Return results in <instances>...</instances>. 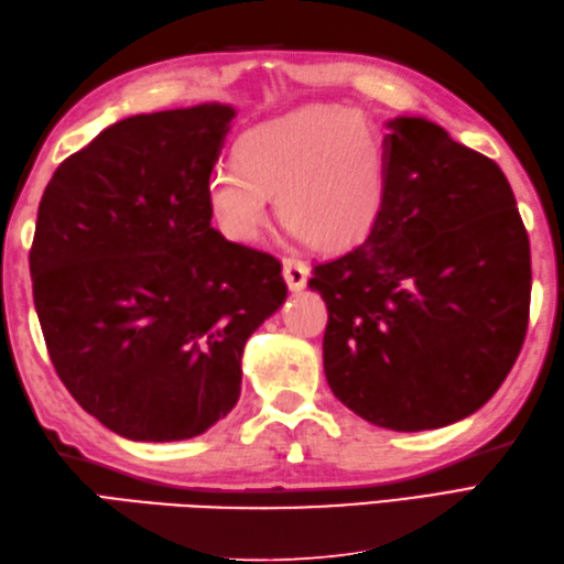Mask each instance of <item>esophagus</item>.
<instances>
[{
	"label": "esophagus",
	"mask_w": 564,
	"mask_h": 564,
	"mask_svg": "<svg viewBox=\"0 0 564 564\" xmlns=\"http://www.w3.org/2000/svg\"><path fill=\"white\" fill-rule=\"evenodd\" d=\"M307 275H310V269L305 261L295 257H283V279L289 283L291 291H303L307 283Z\"/></svg>",
	"instance_id": "34e87169"
}]
</instances>
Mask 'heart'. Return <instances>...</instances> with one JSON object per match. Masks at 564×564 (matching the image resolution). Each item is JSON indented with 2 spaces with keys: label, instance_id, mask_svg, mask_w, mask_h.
I'll list each match as a JSON object with an SVG mask.
<instances>
[{
  "label": "heart",
  "instance_id": "1",
  "mask_svg": "<svg viewBox=\"0 0 564 564\" xmlns=\"http://www.w3.org/2000/svg\"><path fill=\"white\" fill-rule=\"evenodd\" d=\"M235 164L208 176L206 200L235 242H257L271 198L285 225L322 247H344L370 230L386 200L388 160L380 130L339 106H305L249 128Z\"/></svg>",
  "mask_w": 564,
  "mask_h": 564
}]
</instances>
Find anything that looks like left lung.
<instances>
[{"mask_svg":"<svg viewBox=\"0 0 564 564\" xmlns=\"http://www.w3.org/2000/svg\"><path fill=\"white\" fill-rule=\"evenodd\" d=\"M386 200L366 239L322 261L325 376L366 422L424 431L492 398L529 329L531 245L495 160L424 118L388 123Z\"/></svg>","mask_w":564,"mask_h":564,"instance_id":"8db88e82","label":"left lung"}]
</instances>
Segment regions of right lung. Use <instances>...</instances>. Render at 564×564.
Masks as SVG:
<instances>
[{
	"label": "right lung",
	"mask_w": 564,
	"mask_h": 564,
	"mask_svg": "<svg viewBox=\"0 0 564 564\" xmlns=\"http://www.w3.org/2000/svg\"><path fill=\"white\" fill-rule=\"evenodd\" d=\"M232 116H130L43 191L29 263L45 349L82 410L126 438H191L230 412L249 334L289 293L279 259L210 227Z\"/></svg>",
	"instance_id": "add662e5"
}]
</instances>
